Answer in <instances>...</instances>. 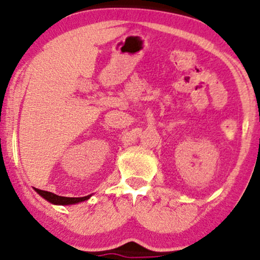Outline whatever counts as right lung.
Listing matches in <instances>:
<instances>
[{
  "label": "right lung",
  "instance_id": "right-lung-1",
  "mask_svg": "<svg viewBox=\"0 0 260 260\" xmlns=\"http://www.w3.org/2000/svg\"><path fill=\"white\" fill-rule=\"evenodd\" d=\"M36 192L39 195L42 196L43 199H46L47 201H49L53 205H75V203H79L82 201H86L90 198V195L84 196V198H64V196H58L55 193L49 192V191H45V190H40V189H35Z\"/></svg>",
  "mask_w": 260,
  "mask_h": 260
}]
</instances>
